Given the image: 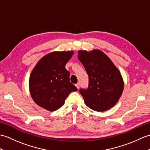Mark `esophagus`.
<instances>
[{"label": "esophagus", "mask_w": 150, "mask_h": 150, "mask_svg": "<svg viewBox=\"0 0 150 150\" xmlns=\"http://www.w3.org/2000/svg\"><path fill=\"white\" fill-rule=\"evenodd\" d=\"M75 86H76V87H77V88L79 89V86H80V84H79V83H77V84H75Z\"/></svg>", "instance_id": "1"}]
</instances>
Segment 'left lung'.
Instances as JSON below:
<instances>
[{"mask_svg":"<svg viewBox=\"0 0 150 150\" xmlns=\"http://www.w3.org/2000/svg\"><path fill=\"white\" fill-rule=\"evenodd\" d=\"M78 59L89 77L88 88L79 90L86 106L97 111L112 108L119 100L124 88L119 69L100 50L91 52L81 50Z\"/></svg>","mask_w":150,"mask_h":150,"instance_id":"obj_1","label":"left lung"}]
</instances>
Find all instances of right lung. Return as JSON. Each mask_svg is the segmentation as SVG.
Masks as SVG:
<instances>
[{"label":"right lung","mask_w":150,"mask_h":150,"mask_svg":"<svg viewBox=\"0 0 150 150\" xmlns=\"http://www.w3.org/2000/svg\"><path fill=\"white\" fill-rule=\"evenodd\" d=\"M73 52H55L43 57L31 73L29 86L31 97L37 105L51 111L64 104L72 91L78 90L69 81L65 68Z\"/></svg>","instance_id":"1"}]
</instances>
